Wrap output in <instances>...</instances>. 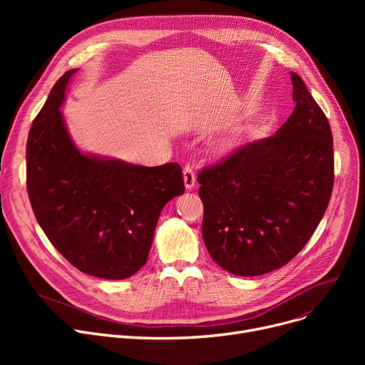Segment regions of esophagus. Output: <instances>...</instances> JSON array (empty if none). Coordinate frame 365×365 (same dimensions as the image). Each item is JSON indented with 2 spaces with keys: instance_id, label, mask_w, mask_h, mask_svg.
<instances>
[{
  "instance_id": "esophagus-1",
  "label": "esophagus",
  "mask_w": 365,
  "mask_h": 365,
  "mask_svg": "<svg viewBox=\"0 0 365 365\" xmlns=\"http://www.w3.org/2000/svg\"><path fill=\"white\" fill-rule=\"evenodd\" d=\"M183 180H185L186 189H194V187H195L197 179H195V173H194L192 167L186 165V167L183 168Z\"/></svg>"
}]
</instances>
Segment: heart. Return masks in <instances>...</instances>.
Masks as SVG:
<instances>
[{"mask_svg": "<svg viewBox=\"0 0 365 365\" xmlns=\"http://www.w3.org/2000/svg\"><path fill=\"white\" fill-rule=\"evenodd\" d=\"M234 143H235L234 138H225V139H222V140L219 142L217 150H219L220 153H226V152H229V150H231V149L234 148Z\"/></svg>", "mask_w": 365, "mask_h": 365, "instance_id": "1", "label": "heart"}]
</instances>
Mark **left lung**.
Masks as SVG:
<instances>
[{
    "label": "left lung",
    "mask_w": 365,
    "mask_h": 365,
    "mask_svg": "<svg viewBox=\"0 0 365 365\" xmlns=\"http://www.w3.org/2000/svg\"><path fill=\"white\" fill-rule=\"evenodd\" d=\"M290 75L296 108L274 136L244 145L198 175L204 244L234 275H263L289 263L331 197L329 120L300 76Z\"/></svg>",
    "instance_id": "1"
}]
</instances>
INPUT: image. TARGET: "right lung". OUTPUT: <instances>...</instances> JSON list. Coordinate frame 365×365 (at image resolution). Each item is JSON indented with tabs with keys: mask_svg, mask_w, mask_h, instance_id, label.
Here are the masks:
<instances>
[{
	"mask_svg": "<svg viewBox=\"0 0 365 365\" xmlns=\"http://www.w3.org/2000/svg\"><path fill=\"white\" fill-rule=\"evenodd\" d=\"M76 71L54 84L29 130L28 195L44 234L76 269L124 279L146 263L164 205L185 192L182 168L134 165L76 148L61 110Z\"/></svg>",
	"mask_w": 365,
	"mask_h": 365,
	"instance_id": "obj_1",
	"label": "right lung"
}]
</instances>
